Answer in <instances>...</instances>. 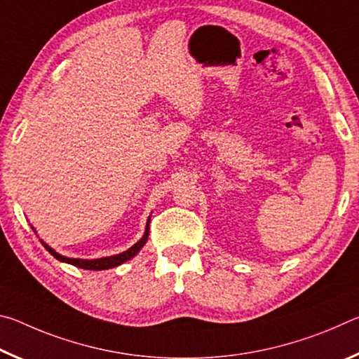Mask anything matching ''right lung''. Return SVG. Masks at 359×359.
<instances>
[{"label": "right lung", "mask_w": 359, "mask_h": 359, "mask_svg": "<svg viewBox=\"0 0 359 359\" xmlns=\"http://www.w3.org/2000/svg\"><path fill=\"white\" fill-rule=\"evenodd\" d=\"M150 226V218L147 220V226H145V233L141 239H139L135 245L130 247L126 252H121L118 255H114V257H104V258H98V259H81V258H66L63 255L57 253L53 248L48 247L46 242L41 241V244L46 247V250L52 255L53 258H57L58 261H63V263L72 264L76 267H81V269H88V271H102V269H111V267L123 264L125 261L131 259L133 257H136L137 252L145 245V242L149 239V228ZM33 228V226H32Z\"/></svg>", "instance_id": "1"}]
</instances>
